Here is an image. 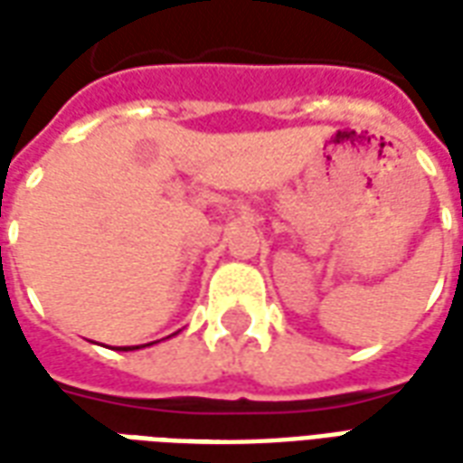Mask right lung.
<instances>
[{
    "label": "right lung",
    "mask_w": 463,
    "mask_h": 463,
    "mask_svg": "<svg viewBox=\"0 0 463 463\" xmlns=\"http://www.w3.org/2000/svg\"><path fill=\"white\" fill-rule=\"evenodd\" d=\"M128 349H138V347H123V352H128Z\"/></svg>",
    "instance_id": "obj_1"
}]
</instances>
